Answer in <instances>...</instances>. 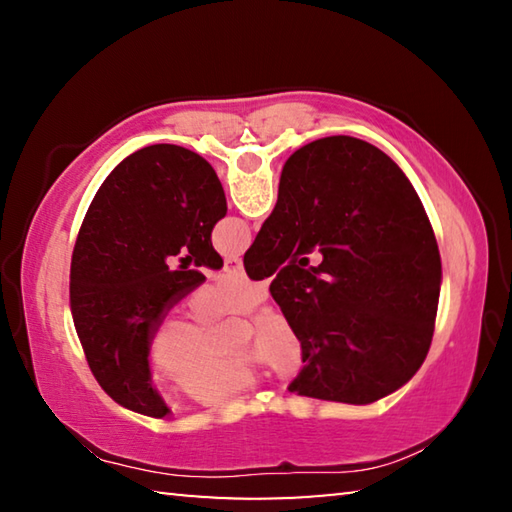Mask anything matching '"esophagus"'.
I'll return each mask as SVG.
<instances>
[{"mask_svg":"<svg viewBox=\"0 0 512 512\" xmlns=\"http://www.w3.org/2000/svg\"><path fill=\"white\" fill-rule=\"evenodd\" d=\"M225 271L244 273V262H241L239 257H228V259H225Z\"/></svg>","mask_w":512,"mask_h":512,"instance_id":"1","label":"esophagus"}]
</instances>
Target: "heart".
I'll return each instance as SVG.
<instances>
[{"instance_id":"obj_1","label":"heart","mask_w":512,"mask_h":512,"mask_svg":"<svg viewBox=\"0 0 512 512\" xmlns=\"http://www.w3.org/2000/svg\"><path fill=\"white\" fill-rule=\"evenodd\" d=\"M266 284L244 273H228L192 298L194 318L171 314L151 336L153 368L196 404H219L255 388L264 372L259 359L293 375L305 361V339L287 311L264 307L255 318V352L223 354L225 316L248 314L266 298ZM213 327L210 328L209 325Z\"/></svg>"}]
</instances>
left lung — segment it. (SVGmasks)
<instances>
[{"mask_svg":"<svg viewBox=\"0 0 512 512\" xmlns=\"http://www.w3.org/2000/svg\"><path fill=\"white\" fill-rule=\"evenodd\" d=\"M225 212L212 164L176 144L128 155L92 198L72 253L69 302L94 379L126 409L169 413L151 384V336L205 282L196 266H223L212 228ZM185 247L190 257L171 269L168 257Z\"/></svg>","mask_w":512,"mask_h":512,"instance_id":"left-lung-1","label":"left lung"}]
</instances>
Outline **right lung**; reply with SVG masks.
<instances>
[{"label": "right lung", "instance_id": "obj_1", "mask_svg": "<svg viewBox=\"0 0 512 512\" xmlns=\"http://www.w3.org/2000/svg\"><path fill=\"white\" fill-rule=\"evenodd\" d=\"M317 253L314 263L302 254ZM305 339L291 393L372 404L427 359L440 253L418 194L357 137L309 142L284 162L277 203L244 255Z\"/></svg>", "mask_w": 512, "mask_h": 512}]
</instances>
